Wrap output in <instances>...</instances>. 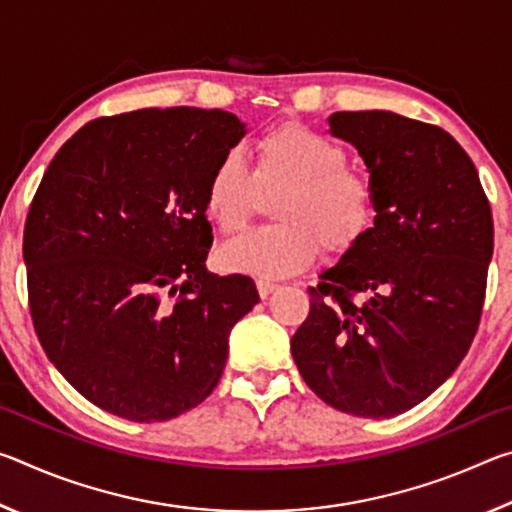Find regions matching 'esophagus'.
<instances>
[{"instance_id": "1", "label": "esophagus", "mask_w": 512, "mask_h": 512, "mask_svg": "<svg viewBox=\"0 0 512 512\" xmlns=\"http://www.w3.org/2000/svg\"><path fill=\"white\" fill-rule=\"evenodd\" d=\"M257 291H259V298L266 300L273 291H277V284L268 282V280H257Z\"/></svg>"}]
</instances>
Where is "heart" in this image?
Returning <instances> with one entry per match:
<instances>
[{
  "instance_id": "heart-1",
  "label": "heart",
  "mask_w": 512,
  "mask_h": 512,
  "mask_svg": "<svg viewBox=\"0 0 512 512\" xmlns=\"http://www.w3.org/2000/svg\"><path fill=\"white\" fill-rule=\"evenodd\" d=\"M343 146L307 126L289 124L255 144V169L228 153L214 164L203 189L207 219L221 235L246 228L259 205V189L277 194L273 219L219 250L230 273L289 277L314 262L323 246L343 255L375 223V192L361 171L345 167Z\"/></svg>"
}]
</instances>
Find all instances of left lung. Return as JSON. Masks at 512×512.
<instances>
[{"label": "left lung", "instance_id": "1", "mask_svg": "<svg viewBox=\"0 0 512 512\" xmlns=\"http://www.w3.org/2000/svg\"><path fill=\"white\" fill-rule=\"evenodd\" d=\"M375 192V225L309 289L291 339L302 379L325 404L393 418L443 386L479 329L495 244L470 155L443 128L391 110L334 112ZM367 296L354 303L352 295Z\"/></svg>", "mask_w": 512, "mask_h": 512}]
</instances>
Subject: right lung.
Wrapping results in <instances>:
<instances>
[{
    "label": "right lung",
    "mask_w": 512,
    "mask_h": 512,
    "mask_svg": "<svg viewBox=\"0 0 512 512\" xmlns=\"http://www.w3.org/2000/svg\"><path fill=\"white\" fill-rule=\"evenodd\" d=\"M246 131L216 108L133 110L85 124L45 171L22 248L33 327L99 409L164 422L219 384L259 293L207 273L203 189Z\"/></svg>",
    "instance_id": "1"
}]
</instances>
